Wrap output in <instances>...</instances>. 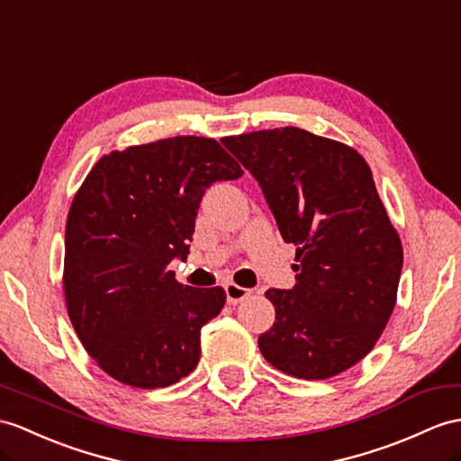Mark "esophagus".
I'll return each instance as SVG.
<instances>
[{"instance_id":"esophagus-1","label":"esophagus","mask_w":461,"mask_h":461,"mask_svg":"<svg viewBox=\"0 0 461 461\" xmlns=\"http://www.w3.org/2000/svg\"><path fill=\"white\" fill-rule=\"evenodd\" d=\"M224 291H227V301L230 303V305H237V303L244 301L246 297H250V294H252V289L240 287L237 284H227L224 285Z\"/></svg>"}]
</instances>
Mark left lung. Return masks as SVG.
Returning a JSON list of instances; mask_svg holds the SVG:
<instances>
[{
	"label": "left lung",
	"instance_id": "obj_1",
	"mask_svg": "<svg viewBox=\"0 0 461 461\" xmlns=\"http://www.w3.org/2000/svg\"><path fill=\"white\" fill-rule=\"evenodd\" d=\"M295 244V285L267 289L274 327L258 346L279 372L327 379L372 352L397 301L402 246L366 160L297 127L227 137Z\"/></svg>",
	"mask_w": 461,
	"mask_h": 461
}]
</instances>
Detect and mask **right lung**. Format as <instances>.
<instances>
[{"label": "right lung", "mask_w": 461, "mask_h": 461, "mask_svg": "<svg viewBox=\"0 0 461 461\" xmlns=\"http://www.w3.org/2000/svg\"><path fill=\"white\" fill-rule=\"evenodd\" d=\"M242 174L217 140L174 137L104 156L76 194L66 307L87 354L121 384L167 387L195 369L201 327L227 295L177 284L167 266L187 260L207 189Z\"/></svg>", "instance_id": "obj_1"}]
</instances>
